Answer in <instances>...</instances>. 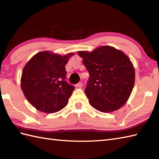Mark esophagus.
Wrapping results in <instances>:
<instances>
[{
	"label": "esophagus",
	"mask_w": 159,
	"mask_h": 159,
	"mask_svg": "<svg viewBox=\"0 0 159 159\" xmlns=\"http://www.w3.org/2000/svg\"><path fill=\"white\" fill-rule=\"evenodd\" d=\"M76 86L77 87H79V88H81V87H83V83L82 82H79Z\"/></svg>",
	"instance_id": "34e87169"
}]
</instances>
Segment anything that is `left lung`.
<instances>
[{"label": "left lung", "instance_id": "8db88e82", "mask_svg": "<svg viewBox=\"0 0 159 159\" xmlns=\"http://www.w3.org/2000/svg\"><path fill=\"white\" fill-rule=\"evenodd\" d=\"M77 53L83 59L89 73L85 92L91 105L103 113L113 112L123 107L129 98L135 80L129 57L110 46Z\"/></svg>", "mask_w": 159, "mask_h": 159}]
</instances>
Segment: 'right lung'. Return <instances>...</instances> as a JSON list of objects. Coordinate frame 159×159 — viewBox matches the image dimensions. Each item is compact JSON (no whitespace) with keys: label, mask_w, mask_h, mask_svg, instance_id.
<instances>
[{"label":"right lung","mask_w":159,"mask_h":159,"mask_svg":"<svg viewBox=\"0 0 159 159\" xmlns=\"http://www.w3.org/2000/svg\"><path fill=\"white\" fill-rule=\"evenodd\" d=\"M73 52L60 55L50 51L37 53L22 70L21 89L29 103L43 113L65 107L74 89L66 80V65Z\"/></svg>","instance_id":"obj_1"}]
</instances>
